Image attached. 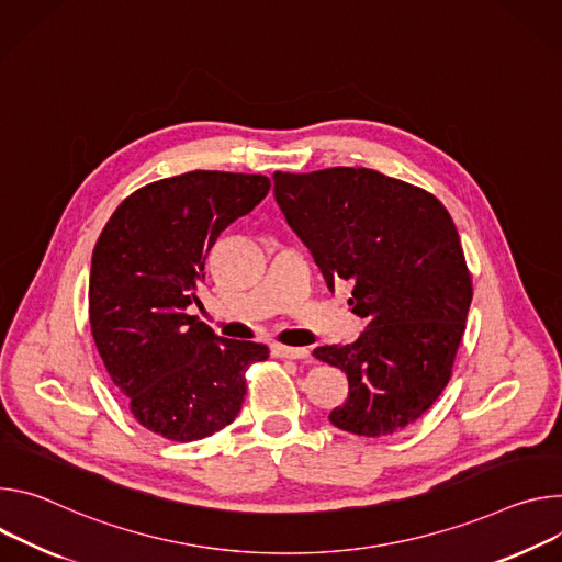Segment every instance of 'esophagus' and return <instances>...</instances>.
<instances>
[{
	"mask_svg": "<svg viewBox=\"0 0 562 562\" xmlns=\"http://www.w3.org/2000/svg\"><path fill=\"white\" fill-rule=\"evenodd\" d=\"M270 350L274 357H283V359H307L310 357L307 348H292V346H281V344H272Z\"/></svg>",
	"mask_w": 562,
	"mask_h": 562,
	"instance_id": "esophagus-1",
	"label": "esophagus"
}]
</instances>
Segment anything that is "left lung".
<instances>
[{
  "label": "left lung",
  "instance_id": "left-lung-1",
  "mask_svg": "<svg viewBox=\"0 0 562 562\" xmlns=\"http://www.w3.org/2000/svg\"><path fill=\"white\" fill-rule=\"evenodd\" d=\"M274 199L319 266L330 292L368 326L357 341L315 357L348 378L328 419L363 438L391 435L440 397L473 296L460 236L445 205L404 180L366 167L274 171Z\"/></svg>",
  "mask_w": 562,
  "mask_h": 562
}]
</instances>
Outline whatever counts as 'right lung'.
Masks as SVG:
<instances>
[{
	"label": "right lung",
	"instance_id": "add662e5",
	"mask_svg": "<svg viewBox=\"0 0 562 562\" xmlns=\"http://www.w3.org/2000/svg\"><path fill=\"white\" fill-rule=\"evenodd\" d=\"M268 192L261 173L199 169L162 178L124 199L93 247V341L134 417L167 440H203L232 424L247 366L270 355L187 315L216 238Z\"/></svg>",
	"mask_w": 562,
	"mask_h": 562
}]
</instances>
